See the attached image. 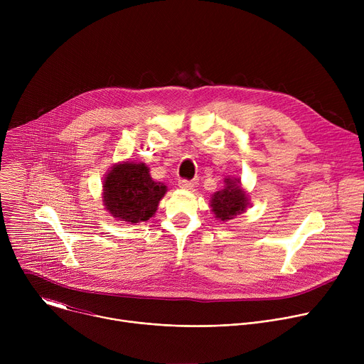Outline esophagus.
<instances>
[{
    "instance_id": "esophagus-1",
    "label": "esophagus",
    "mask_w": 364,
    "mask_h": 364,
    "mask_svg": "<svg viewBox=\"0 0 364 364\" xmlns=\"http://www.w3.org/2000/svg\"><path fill=\"white\" fill-rule=\"evenodd\" d=\"M196 184H197V181H194V180H186V178H183V180L178 181V186H180L181 188H184V190H191L193 187H196Z\"/></svg>"
}]
</instances>
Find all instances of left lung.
<instances>
[{
  "label": "left lung",
  "mask_w": 364,
  "mask_h": 364,
  "mask_svg": "<svg viewBox=\"0 0 364 364\" xmlns=\"http://www.w3.org/2000/svg\"><path fill=\"white\" fill-rule=\"evenodd\" d=\"M236 183H239V180L236 181L228 180L226 188H223L222 191H218L212 197V209L216 218H219L220 220L233 219L235 216L246 210V205H247L246 194L240 188V186Z\"/></svg>",
  "instance_id": "8db88e82"
}]
</instances>
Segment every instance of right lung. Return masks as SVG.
<instances>
[{"mask_svg": "<svg viewBox=\"0 0 364 364\" xmlns=\"http://www.w3.org/2000/svg\"><path fill=\"white\" fill-rule=\"evenodd\" d=\"M166 186L155 183L144 164L115 166L103 183L107 210L125 222H145L155 213L166 194Z\"/></svg>", "mask_w": 364, "mask_h": 364, "instance_id": "right-lung-1", "label": "right lung"}]
</instances>
